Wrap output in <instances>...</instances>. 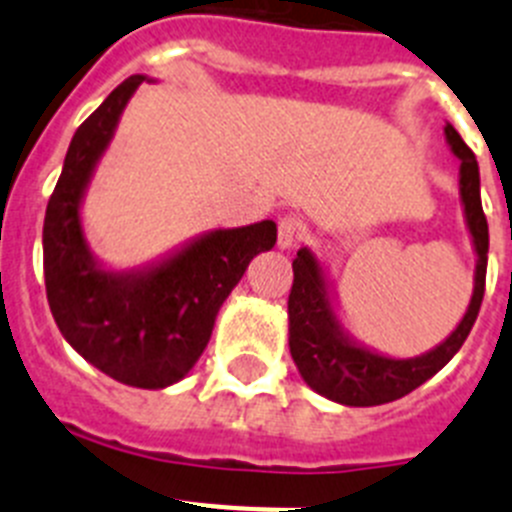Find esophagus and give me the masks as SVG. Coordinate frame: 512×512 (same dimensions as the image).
<instances>
[{
    "label": "esophagus",
    "mask_w": 512,
    "mask_h": 512,
    "mask_svg": "<svg viewBox=\"0 0 512 512\" xmlns=\"http://www.w3.org/2000/svg\"><path fill=\"white\" fill-rule=\"evenodd\" d=\"M302 241V228L300 223H297V217H282L279 220V233H277V246L282 248V251H289L292 246H297V243Z\"/></svg>",
    "instance_id": "1"
}]
</instances>
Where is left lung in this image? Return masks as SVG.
Here are the masks:
<instances>
[{
  "label": "left lung",
  "mask_w": 512,
  "mask_h": 512,
  "mask_svg": "<svg viewBox=\"0 0 512 512\" xmlns=\"http://www.w3.org/2000/svg\"><path fill=\"white\" fill-rule=\"evenodd\" d=\"M443 135L451 153L459 158V200L477 264H474V289L467 312L438 346L413 359H395L356 341L338 318L336 289L323 261L307 246L300 248L297 259L292 261L295 282L287 302L289 354L307 387L338 405L372 408L405 397L454 359L477 320L479 305L485 297L487 248H490V233L479 200V166L451 122H446Z\"/></svg>",
  "instance_id": "left-lung-1"
}]
</instances>
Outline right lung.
<instances>
[{
    "label": "right lung",
    "mask_w": 512,
    "mask_h": 512,
    "mask_svg": "<svg viewBox=\"0 0 512 512\" xmlns=\"http://www.w3.org/2000/svg\"><path fill=\"white\" fill-rule=\"evenodd\" d=\"M143 81L148 76L122 81L71 138L45 210L43 271L53 320L76 354L117 382L164 390L197 364L217 312L253 256L277 243V223L207 230L135 269H110L97 259L81 207L117 122Z\"/></svg>",
    "instance_id": "right-lung-1"
}]
</instances>
